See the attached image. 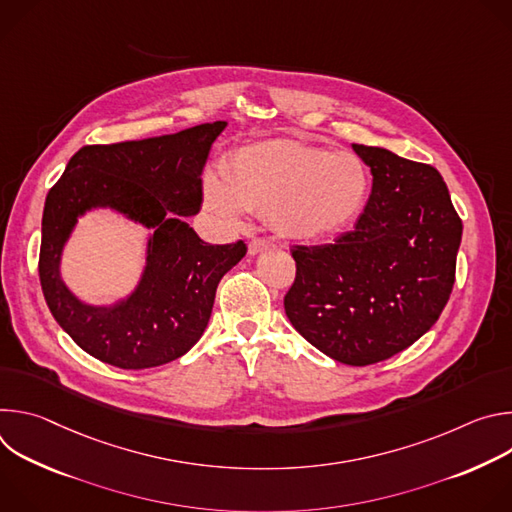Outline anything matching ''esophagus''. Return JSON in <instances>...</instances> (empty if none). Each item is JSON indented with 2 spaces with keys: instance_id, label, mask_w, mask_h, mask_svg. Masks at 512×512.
I'll return each mask as SVG.
<instances>
[{
  "instance_id": "esophagus-1",
  "label": "esophagus",
  "mask_w": 512,
  "mask_h": 512,
  "mask_svg": "<svg viewBox=\"0 0 512 512\" xmlns=\"http://www.w3.org/2000/svg\"><path fill=\"white\" fill-rule=\"evenodd\" d=\"M271 245H273V243H271L269 239L255 237V239L249 241V253H251V255H257V253H261L263 249H267V247H271Z\"/></svg>"
}]
</instances>
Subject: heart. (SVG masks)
I'll return each mask as SVG.
<instances>
[{
  "mask_svg": "<svg viewBox=\"0 0 512 512\" xmlns=\"http://www.w3.org/2000/svg\"><path fill=\"white\" fill-rule=\"evenodd\" d=\"M223 181L204 182L210 212L231 225L243 221L245 210L269 216L277 233L296 241L344 231L371 194V174L356 154L285 139L239 150L225 164Z\"/></svg>",
  "mask_w": 512,
  "mask_h": 512,
  "instance_id": "b5f03b06",
  "label": "heart"
}]
</instances>
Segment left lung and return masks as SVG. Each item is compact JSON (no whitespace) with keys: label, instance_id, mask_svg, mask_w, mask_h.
I'll list each match as a JSON object with an SVG mask.
<instances>
[{"label":"left lung","instance_id":"1","mask_svg":"<svg viewBox=\"0 0 512 512\" xmlns=\"http://www.w3.org/2000/svg\"><path fill=\"white\" fill-rule=\"evenodd\" d=\"M373 190L352 231L334 243L296 245L285 314L330 358L367 367L419 340L440 318L462 241L448 186L429 164L352 143Z\"/></svg>","mask_w":512,"mask_h":512}]
</instances>
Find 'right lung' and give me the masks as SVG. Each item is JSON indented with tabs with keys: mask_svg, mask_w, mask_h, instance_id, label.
I'll return each instance as SVG.
<instances>
[{
	"mask_svg": "<svg viewBox=\"0 0 512 512\" xmlns=\"http://www.w3.org/2000/svg\"><path fill=\"white\" fill-rule=\"evenodd\" d=\"M225 125L85 145L50 188L38 259L42 294L60 328L101 362L141 371L186 354L210 320L218 281L245 257L243 241L208 245L184 221L200 210V174ZM93 205H111L155 229L140 287L113 309L81 305L57 273L71 227Z\"/></svg>",
	"mask_w": 512,
	"mask_h": 512,
	"instance_id": "obj_1",
	"label": "right lung"
}]
</instances>
